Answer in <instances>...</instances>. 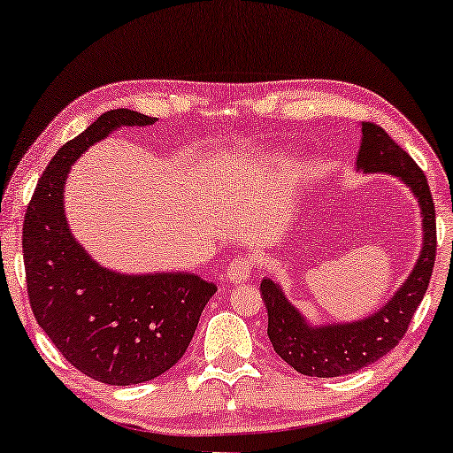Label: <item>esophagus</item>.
<instances>
[{
	"mask_svg": "<svg viewBox=\"0 0 453 453\" xmlns=\"http://www.w3.org/2000/svg\"><path fill=\"white\" fill-rule=\"evenodd\" d=\"M250 269H253V263H250L247 257L233 258V263L228 265L226 269V280L233 285L244 283V280L250 277Z\"/></svg>",
	"mask_w": 453,
	"mask_h": 453,
	"instance_id": "esophagus-1",
	"label": "esophagus"
}]
</instances>
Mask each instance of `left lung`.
<instances>
[{
	"instance_id": "8db88e82",
	"label": "left lung",
	"mask_w": 453,
	"mask_h": 453,
	"mask_svg": "<svg viewBox=\"0 0 453 453\" xmlns=\"http://www.w3.org/2000/svg\"><path fill=\"white\" fill-rule=\"evenodd\" d=\"M359 128L357 170L363 174H389L410 188L421 214V249L397 291L373 313L351 321H309L288 301L280 283L269 277L261 280L273 349L295 372L309 377L349 375L394 349L424 299L435 263V209L426 174L380 126L361 122Z\"/></svg>"
}]
</instances>
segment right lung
Listing matches in <instances>:
<instances>
[{
    "instance_id": "add662e5",
    "label": "right lung",
    "mask_w": 453,
    "mask_h": 453,
    "mask_svg": "<svg viewBox=\"0 0 453 453\" xmlns=\"http://www.w3.org/2000/svg\"><path fill=\"white\" fill-rule=\"evenodd\" d=\"M157 118L110 110L65 142L43 170L24 220L29 305L51 343L88 377L106 385L150 381L188 349L200 313L217 287L195 273H120L76 241L64 206L72 165L120 128Z\"/></svg>"
}]
</instances>
